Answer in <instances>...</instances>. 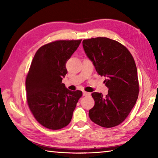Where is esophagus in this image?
<instances>
[{
	"mask_svg": "<svg viewBox=\"0 0 158 158\" xmlns=\"http://www.w3.org/2000/svg\"><path fill=\"white\" fill-rule=\"evenodd\" d=\"M83 95H84V96H90V93H88L86 91H83Z\"/></svg>",
	"mask_w": 158,
	"mask_h": 158,
	"instance_id": "1",
	"label": "esophagus"
}]
</instances>
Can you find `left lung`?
I'll return each mask as SVG.
<instances>
[{
  "label": "left lung",
  "instance_id": "left-lung-1",
  "mask_svg": "<svg viewBox=\"0 0 158 158\" xmlns=\"http://www.w3.org/2000/svg\"><path fill=\"white\" fill-rule=\"evenodd\" d=\"M87 56L98 73L105 77L107 95L94 92L95 105L89 117L95 124L110 128L117 126L127 117L138 98L139 84L134 58L124 45L107 37L83 40Z\"/></svg>",
  "mask_w": 158,
  "mask_h": 158
}]
</instances>
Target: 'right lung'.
I'll list each match as a JSON object with an SVG mask.
<instances>
[{"label": "right lung", "instance_id": "1", "mask_svg": "<svg viewBox=\"0 0 158 158\" xmlns=\"http://www.w3.org/2000/svg\"><path fill=\"white\" fill-rule=\"evenodd\" d=\"M81 40H56L37 51L26 79V100L36 121L50 130H60L71 121L82 91L66 89L63 77L66 63Z\"/></svg>", "mask_w": 158, "mask_h": 158}]
</instances>
